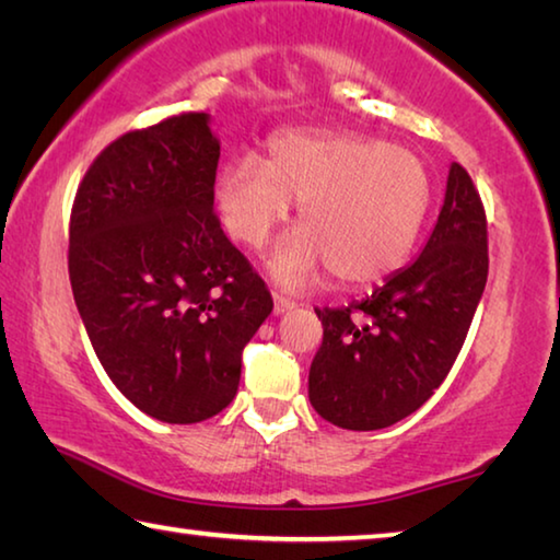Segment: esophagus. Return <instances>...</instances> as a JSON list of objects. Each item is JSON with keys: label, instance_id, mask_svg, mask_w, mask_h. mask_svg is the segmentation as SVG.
I'll use <instances>...</instances> for the list:
<instances>
[{"label": "esophagus", "instance_id": "obj_1", "mask_svg": "<svg viewBox=\"0 0 560 560\" xmlns=\"http://www.w3.org/2000/svg\"><path fill=\"white\" fill-rule=\"evenodd\" d=\"M293 306H296V303H293L291 299H283V296H279V293H273V316L289 314Z\"/></svg>", "mask_w": 560, "mask_h": 560}]
</instances>
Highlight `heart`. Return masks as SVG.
<instances>
[{"mask_svg":"<svg viewBox=\"0 0 560 560\" xmlns=\"http://www.w3.org/2000/svg\"><path fill=\"white\" fill-rule=\"evenodd\" d=\"M422 158L360 132L289 130L269 138L267 163L226 160L214 177L224 230L261 246L299 202L303 230L269 254V273L289 291L311 289L328 267L346 283H373L410 259L430 210Z\"/></svg>","mask_w":560,"mask_h":560,"instance_id":"b5f03b06","label":"heart"}]
</instances>
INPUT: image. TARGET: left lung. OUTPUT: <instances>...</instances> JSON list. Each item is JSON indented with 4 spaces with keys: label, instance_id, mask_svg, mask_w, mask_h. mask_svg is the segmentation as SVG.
Listing matches in <instances>:
<instances>
[{
    "label": "left lung",
    "instance_id": "1",
    "mask_svg": "<svg viewBox=\"0 0 560 560\" xmlns=\"http://www.w3.org/2000/svg\"><path fill=\"white\" fill-rule=\"evenodd\" d=\"M487 217L452 163L434 230L405 269L346 308H316L324 343L308 400L330 424L371 432L405 420L447 377L487 287Z\"/></svg>",
    "mask_w": 560,
    "mask_h": 560
}]
</instances>
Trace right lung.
<instances>
[{
	"label": "right lung",
	"mask_w": 560,
	"mask_h": 560,
	"mask_svg": "<svg viewBox=\"0 0 560 560\" xmlns=\"http://www.w3.org/2000/svg\"><path fill=\"white\" fill-rule=\"evenodd\" d=\"M210 113L126 132L75 192L69 277L113 385L140 412L192 424L222 412L242 348L273 301L214 217Z\"/></svg>",
	"instance_id": "add662e5"
}]
</instances>
